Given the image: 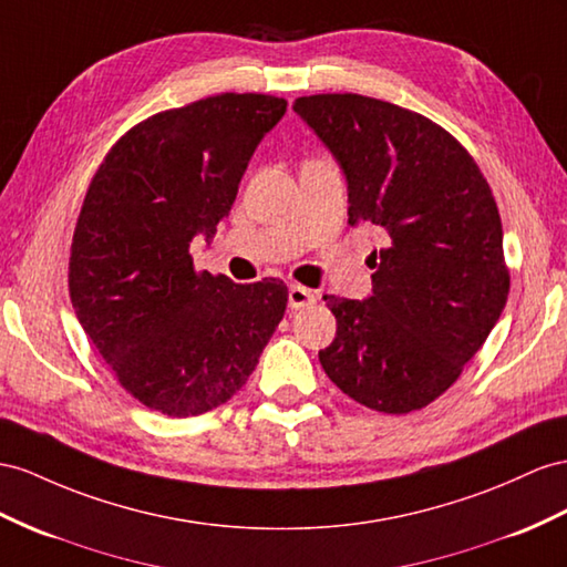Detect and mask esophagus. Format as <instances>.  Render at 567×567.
I'll list each match as a JSON object with an SVG mask.
<instances>
[{
  "label": "esophagus",
  "instance_id": "obj_1",
  "mask_svg": "<svg viewBox=\"0 0 567 567\" xmlns=\"http://www.w3.org/2000/svg\"><path fill=\"white\" fill-rule=\"evenodd\" d=\"M289 309L297 311V309H303V307H311V303H316V292H311V289L301 287V285H292L289 287Z\"/></svg>",
  "mask_w": 567,
  "mask_h": 567
}]
</instances>
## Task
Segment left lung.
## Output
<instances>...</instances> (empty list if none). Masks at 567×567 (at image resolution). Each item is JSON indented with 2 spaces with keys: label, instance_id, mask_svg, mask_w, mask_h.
I'll return each instance as SVG.
<instances>
[{
  "label": "left lung",
  "instance_id": "obj_1",
  "mask_svg": "<svg viewBox=\"0 0 567 567\" xmlns=\"http://www.w3.org/2000/svg\"><path fill=\"white\" fill-rule=\"evenodd\" d=\"M295 112L344 174L347 223L385 231L371 295L323 297L338 336L318 359L369 410H422L457 381L505 309L496 200L472 155L422 114L354 93L297 97Z\"/></svg>",
  "mask_w": 567,
  "mask_h": 567
}]
</instances>
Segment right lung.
I'll use <instances>...</instances> for the list:
<instances>
[{
    "label": "right lung",
    "instance_id": "add662e5",
    "mask_svg": "<svg viewBox=\"0 0 567 567\" xmlns=\"http://www.w3.org/2000/svg\"><path fill=\"white\" fill-rule=\"evenodd\" d=\"M282 97L223 93L122 136L85 194L69 295L85 336L141 404L167 416L220 408L246 383L287 309L282 280L235 285L188 254L229 215Z\"/></svg>",
    "mask_w": 567,
    "mask_h": 567
}]
</instances>
